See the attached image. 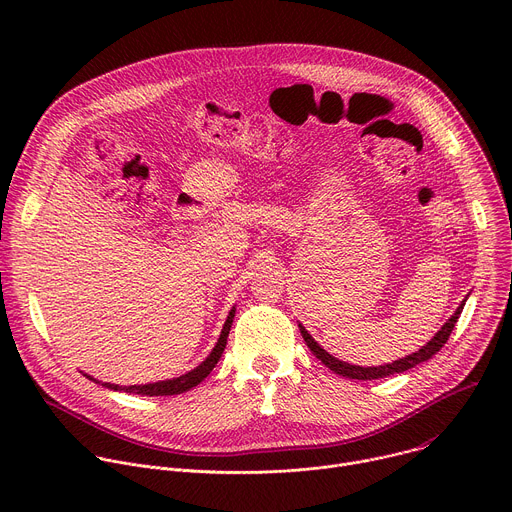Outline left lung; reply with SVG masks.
I'll return each instance as SVG.
<instances>
[{"label": "left lung", "instance_id": "1", "mask_svg": "<svg viewBox=\"0 0 512 512\" xmlns=\"http://www.w3.org/2000/svg\"><path fill=\"white\" fill-rule=\"evenodd\" d=\"M462 310H464V302L460 304V308L456 310V314L442 326V330L437 332L423 348H419L417 352H413V354H409V356H405V358H399V360H395V362H391V364H383V367H356V364L342 362V360L334 358L332 354H328L324 348H320V344L308 334V330H306L304 326H300V330H302V336H304L308 348L326 364V367H328L330 371H334L336 375H342V377H346V379L371 381V379H383V377H389V375H397V373L409 371V369L415 367V364H421V362L429 360L435 352H440V348L448 342V338H450V334H452V330H454V326H456V322H458Z\"/></svg>", "mask_w": 512, "mask_h": 512}]
</instances>
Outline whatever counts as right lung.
<instances>
[{
    "mask_svg": "<svg viewBox=\"0 0 512 512\" xmlns=\"http://www.w3.org/2000/svg\"><path fill=\"white\" fill-rule=\"evenodd\" d=\"M233 318H235V310H231L225 326H223V332H221V338H218L216 346L212 348L210 356L200 364V367H196L194 371L178 377V379H172V381H162V383H150V385H131V387H119V385H109L105 383L109 389H115V391H125V393H135V395H150V397H158V395H180L184 391H190L192 387H196L198 383H202L210 371L214 369V364L218 362V358L223 356V350L227 346V338H229V330L233 326Z\"/></svg>",
    "mask_w": 512,
    "mask_h": 512,
    "instance_id": "add662e5",
    "label": "right lung"
}]
</instances>
